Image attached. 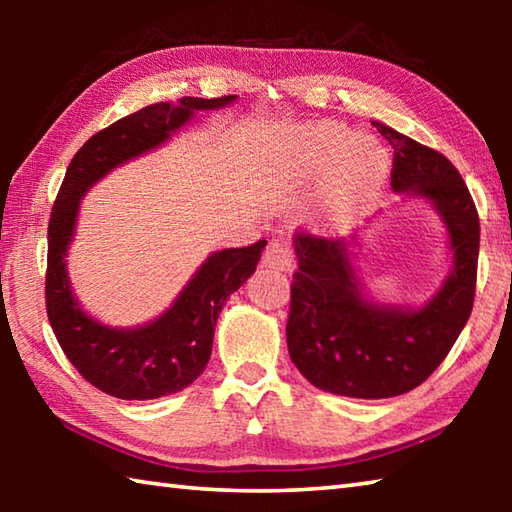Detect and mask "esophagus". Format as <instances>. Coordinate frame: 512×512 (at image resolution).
Segmentation results:
<instances>
[{"mask_svg":"<svg viewBox=\"0 0 512 512\" xmlns=\"http://www.w3.org/2000/svg\"><path fill=\"white\" fill-rule=\"evenodd\" d=\"M264 264L277 271H291L293 268V250L287 241H273L264 253Z\"/></svg>","mask_w":512,"mask_h":512,"instance_id":"esophagus-1","label":"esophagus"}]
</instances>
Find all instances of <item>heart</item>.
<instances>
[{
	"mask_svg": "<svg viewBox=\"0 0 512 512\" xmlns=\"http://www.w3.org/2000/svg\"><path fill=\"white\" fill-rule=\"evenodd\" d=\"M293 158L309 183L325 178L320 212L332 225L348 223L377 194L388 171L386 151L372 137H350L336 121L302 128L293 140Z\"/></svg>",
	"mask_w": 512,
	"mask_h": 512,
	"instance_id": "b5f03b06",
	"label": "heart"
}]
</instances>
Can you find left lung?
Listing matches in <instances>:
<instances>
[{"label":"left lung","instance_id":"left-lung-1","mask_svg":"<svg viewBox=\"0 0 512 512\" xmlns=\"http://www.w3.org/2000/svg\"><path fill=\"white\" fill-rule=\"evenodd\" d=\"M372 126L393 146L395 192L427 198L443 216L452 271L418 309L379 305L363 296L348 241L296 232L287 343L291 361L320 391L384 400L420 386L452 350L472 314L481 232L470 189L443 153L379 121Z\"/></svg>","mask_w":512,"mask_h":512}]
</instances>
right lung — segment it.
Returning a JSON list of instances; mask_svg holds the SVG:
<instances>
[{"label":"right lung","instance_id":"obj_1","mask_svg":"<svg viewBox=\"0 0 512 512\" xmlns=\"http://www.w3.org/2000/svg\"><path fill=\"white\" fill-rule=\"evenodd\" d=\"M237 97L160 101L92 135L69 162L49 219L45 302L65 357L99 391L119 400H155L187 388L205 370L225 300L255 273L264 239L212 253L176 302L151 323L119 329L101 325L76 302L67 277V248L85 192L119 164L155 149L196 112L228 106Z\"/></svg>","mask_w":512,"mask_h":512}]
</instances>
